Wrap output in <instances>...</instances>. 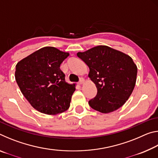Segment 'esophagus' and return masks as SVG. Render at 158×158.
I'll list each match as a JSON object with an SVG mask.
<instances>
[{
	"label": "esophagus",
	"mask_w": 158,
	"mask_h": 158,
	"mask_svg": "<svg viewBox=\"0 0 158 158\" xmlns=\"http://www.w3.org/2000/svg\"><path fill=\"white\" fill-rule=\"evenodd\" d=\"M84 82V78H80V79H79V82H78V84H79V85H81V84H82Z\"/></svg>",
	"instance_id": "esophagus-1"
}]
</instances>
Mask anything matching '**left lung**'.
Instances as JSON below:
<instances>
[{
	"mask_svg": "<svg viewBox=\"0 0 158 158\" xmlns=\"http://www.w3.org/2000/svg\"><path fill=\"white\" fill-rule=\"evenodd\" d=\"M77 56L89 68V77L98 90L95 97L89 101L90 107L106 114L123 105L137 79V68L132 58L104 45L78 52Z\"/></svg>",
	"mask_w": 158,
	"mask_h": 158,
	"instance_id": "obj_1",
	"label": "left lung"
}]
</instances>
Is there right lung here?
Listing matches in <instances>:
<instances>
[{
    "label": "right lung",
    "mask_w": 158,
    "mask_h": 158,
    "mask_svg": "<svg viewBox=\"0 0 158 158\" xmlns=\"http://www.w3.org/2000/svg\"><path fill=\"white\" fill-rule=\"evenodd\" d=\"M69 56L55 47L36 51L16 65L15 79L21 93L34 109L55 115L69 107L73 85L65 82L61 63Z\"/></svg>",
    "instance_id": "obj_1"
}]
</instances>
